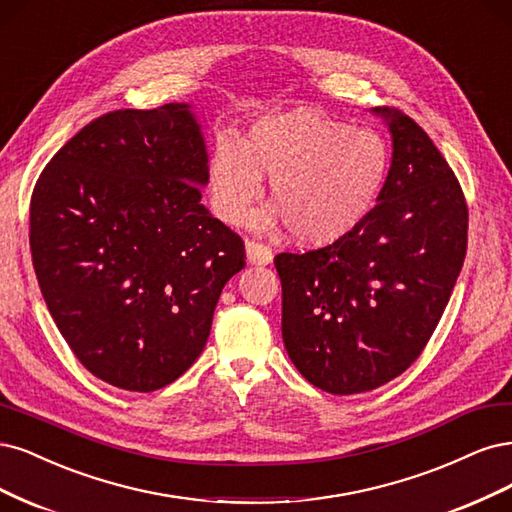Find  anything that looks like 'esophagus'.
I'll list each match as a JSON object with an SVG mask.
<instances>
[{
	"mask_svg": "<svg viewBox=\"0 0 512 512\" xmlns=\"http://www.w3.org/2000/svg\"><path fill=\"white\" fill-rule=\"evenodd\" d=\"M246 257H249L251 263L255 266H268L274 259V253L268 249L266 244H261L257 240H249L246 242Z\"/></svg>",
	"mask_w": 512,
	"mask_h": 512,
	"instance_id": "34e87169",
	"label": "esophagus"
}]
</instances>
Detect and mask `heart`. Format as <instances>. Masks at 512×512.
I'll use <instances>...</instances> for the list:
<instances>
[{
  "label": "heart",
  "instance_id": "b5f03b06",
  "mask_svg": "<svg viewBox=\"0 0 512 512\" xmlns=\"http://www.w3.org/2000/svg\"><path fill=\"white\" fill-rule=\"evenodd\" d=\"M391 153L372 129L310 110L259 117L244 142L221 136L208 163V195L225 223H240L270 174V197L295 240L329 244L351 234L374 208Z\"/></svg>",
  "mask_w": 512,
  "mask_h": 512
}]
</instances>
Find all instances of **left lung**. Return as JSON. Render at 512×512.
<instances>
[{"instance_id": "8db88e82", "label": "left lung", "mask_w": 512, "mask_h": 512, "mask_svg": "<svg viewBox=\"0 0 512 512\" xmlns=\"http://www.w3.org/2000/svg\"><path fill=\"white\" fill-rule=\"evenodd\" d=\"M376 112L393 136L378 204L344 238L274 257L285 349L308 383L334 395L376 389L415 364L468 246V204L447 159L402 110Z\"/></svg>"}]
</instances>
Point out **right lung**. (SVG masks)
Wrapping results in <instances>:
<instances>
[{
    "mask_svg": "<svg viewBox=\"0 0 512 512\" xmlns=\"http://www.w3.org/2000/svg\"><path fill=\"white\" fill-rule=\"evenodd\" d=\"M187 104L112 110L61 146L29 204L34 270L61 336L104 383L157 391L204 351L244 242L202 204Z\"/></svg>",
    "mask_w": 512,
    "mask_h": 512,
    "instance_id": "obj_1",
    "label": "right lung"
}]
</instances>
